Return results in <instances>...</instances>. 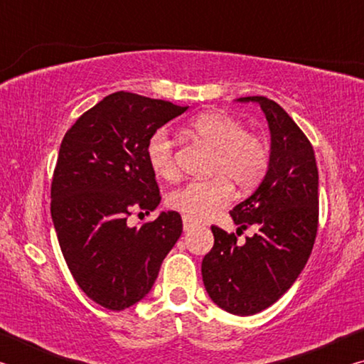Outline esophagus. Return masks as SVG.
<instances>
[{
  "label": "esophagus",
  "mask_w": 364,
  "mask_h": 364,
  "mask_svg": "<svg viewBox=\"0 0 364 364\" xmlns=\"http://www.w3.org/2000/svg\"><path fill=\"white\" fill-rule=\"evenodd\" d=\"M194 226H196V221H193L189 217H183V228H184V231L193 230Z\"/></svg>",
  "instance_id": "34e87169"
}]
</instances>
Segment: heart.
Wrapping results in <instances>:
<instances>
[{
	"mask_svg": "<svg viewBox=\"0 0 364 364\" xmlns=\"http://www.w3.org/2000/svg\"><path fill=\"white\" fill-rule=\"evenodd\" d=\"M188 132L215 149V176L184 183L171 191L167 202L189 218L204 220L231 200L232 184L242 193L260 184L268 170L269 149L262 138L247 132L241 120L217 110L194 117L188 123ZM146 159L156 176L164 180L176 176L173 141L165 128H159L147 139Z\"/></svg>",
	"mask_w": 364,
	"mask_h": 364,
	"instance_id": "1",
	"label": "heart"
}]
</instances>
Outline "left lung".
I'll return each instance as SVG.
<instances>
[{
  "label": "left lung",
  "mask_w": 364,
  "mask_h": 364,
  "mask_svg": "<svg viewBox=\"0 0 364 364\" xmlns=\"http://www.w3.org/2000/svg\"><path fill=\"white\" fill-rule=\"evenodd\" d=\"M263 110L269 164L254 194L230 212L239 228L257 232L237 244L212 226L215 244L202 260L208 297L231 315L250 316L278 301L299 278L318 230V167L310 141L279 104L264 96L239 97Z\"/></svg>",
  "instance_id": "left-lung-1"
}]
</instances>
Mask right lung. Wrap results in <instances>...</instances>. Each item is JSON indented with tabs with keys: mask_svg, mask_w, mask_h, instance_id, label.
<instances>
[{
	"mask_svg": "<svg viewBox=\"0 0 364 364\" xmlns=\"http://www.w3.org/2000/svg\"><path fill=\"white\" fill-rule=\"evenodd\" d=\"M188 107L125 91L104 97L60 143L51 184V217L73 279L96 304L120 311L144 299L183 232L178 212L139 228L133 208L160 204L146 159L151 134Z\"/></svg>",
	"mask_w": 364,
	"mask_h": 364,
	"instance_id": "add662e5",
	"label": "right lung"
}]
</instances>
